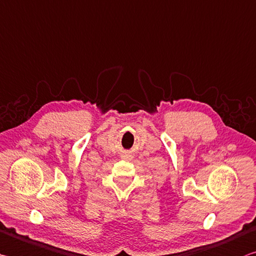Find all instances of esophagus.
<instances>
[{
	"label": "esophagus",
	"mask_w": 256,
	"mask_h": 256,
	"mask_svg": "<svg viewBox=\"0 0 256 256\" xmlns=\"http://www.w3.org/2000/svg\"><path fill=\"white\" fill-rule=\"evenodd\" d=\"M122 158H123V159L128 160V159H131V158H132V154H131V153H130V152H125L124 154L122 156Z\"/></svg>",
	"instance_id": "34e87169"
}]
</instances>
